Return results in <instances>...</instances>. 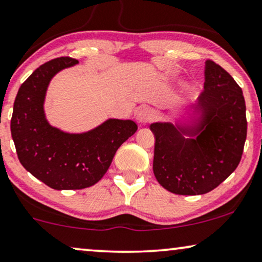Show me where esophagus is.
Returning <instances> with one entry per match:
<instances>
[{"instance_id": "34e87169", "label": "esophagus", "mask_w": 262, "mask_h": 262, "mask_svg": "<svg viewBox=\"0 0 262 262\" xmlns=\"http://www.w3.org/2000/svg\"><path fill=\"white\" fill-rule=\"evenodd\" d=\"M152 116H154V112L150 107H141L140 110L137 112V120L139 123H147V122L151 121Z\"/></svg>"}]
</instances>
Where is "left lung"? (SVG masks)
<instances>
[{
	"label": "left lung",
	"mask_w": 262,
	"mask_h": 262,
	"mask_svg": "<svg viewBox=\"0 0 262 262\" xmlns=\"http://www.w3.org/2000/svg\"><path fill=\"white\" fill-rule=\"evenodd\" d=\"M204 91L186 122H155L154 173L175 194L214 190L239 164L247 139L246 101L232 76L205 61ZM190 121H188V120Z\"/></svg>",
	"instance_id": "8db88e82"
}]
</instances>
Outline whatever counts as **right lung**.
<instances>
[{
	"label": "right lung",
	"instance_id": "add662e5",
	"mask_svg": "<svg viewBox=\"0 0 262 262\" xmlns=\"http://www.w3.org/2000/svg\"><path fill=\"white\" fill-rule=\"evenodd\" d=\"M78 60L61 57L45 62L16 94L11 120L18 158L29 173L54 190H81L97 184L116 151L137 132L132 120L108 118L84 133H66L46 118L45 99L51 79Z\"/></svg>",
	"mask_w": 262,
	"mask_h": 262
}]
</instances>
